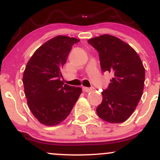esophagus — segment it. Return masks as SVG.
Segmentation results:
<instances>
[{"instance_id":"esophagus-1","label":"esophagus","mask_w":160,"mask_h":160,"mask_svg":"<svg viewBox=\"0 0 160 160\" xmlns=\"http://www.w3.org/2000/svg\"><path fill=\"white\" fill-rule=\"evenodd\" d=\"M92 90V88H88V87H82V91L85 92H90Z\"/></svg>"}]
</instances>
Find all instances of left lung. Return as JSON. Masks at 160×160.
Wrapping results in <instances>:
<instances>
[{
  "mask_svg": "<svg viewBox=\"0 0 160 160\" xmlns=\"http://www.w3.org/2000/svg\"><path fill=\"white\" fill-rule=\"evenodd\" d=\"M88 43L98 52L102 71L114 75L102 92L103 99L96 108L97 114L111 123L125 122L142 96L145 80L142 62L132 47L117 37L103 34Z\"/></svg>",
  "mask_w": 160,
  "mask_h": 160,
  "instance_id": "obj_1",
  "label": "left lung"
}]
</instances>
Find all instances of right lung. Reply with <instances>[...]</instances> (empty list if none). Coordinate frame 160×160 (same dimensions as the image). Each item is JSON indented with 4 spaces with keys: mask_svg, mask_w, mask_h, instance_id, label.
I'll use <instances>...</instances> for the list:
<instances>
[{
    "mask_svg": "<svg viewBox=\"0 0 160 160\" xmlns=\"http://www.w3.org/2000/svg\"><path fill=\"white\" fill-rule=\"evenodd\" d=\"M80 40L58 35L34 52L24 71L22 82L29 109L40 123L52 126L67 118L82 92L64 84L61 70L74 43Z\"/></svg>",
    "mask_w": 160,
    "mask_h": 160,
    "instance_id": "right-lung-1",
    "label": "right lung"
}]
</instances>
